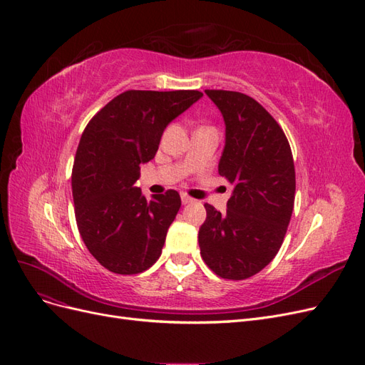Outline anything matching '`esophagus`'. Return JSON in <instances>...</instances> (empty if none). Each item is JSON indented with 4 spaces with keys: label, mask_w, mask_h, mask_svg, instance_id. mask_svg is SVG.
Listing matches in <instances>:
<instances>
[{
    "label": "esophagus",
    "mask_w": 365,
    "mask_h": 365,
    "mask_svg": "<svg viewBox=\"0 0 365 365\" xmlns=\"http://www.w3.org/2000/svg\"><path fill=\"white\" fill-rule=\"evenodd\" d=\"M181 202L185 205V204H190V202H193V200H192L190 196H187L185 193H182V195H181Z\"/></svg>",
    "instance_id": "obj_1"
}]
</instances>
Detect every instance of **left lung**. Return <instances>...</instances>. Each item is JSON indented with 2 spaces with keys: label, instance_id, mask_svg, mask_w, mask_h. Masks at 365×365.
<instances>
[{
  "label": "left lung",
  "instance_id": "left-lung-1",
  "mask_svg": "<svg viewBox=\"0 0 365 365\" xmlns=\"http://www.w3.org/2000/svg\"><path fill=\"white\" fill-rule=\"evenodd\" d=\"M205 94L224 117L217 170L235 189L225 213L204 205L197 242L219 277L244 280L267 267L283 244L295 197L292 152L277 121L252 97L222 90Z\"/></svg>",
  "mask_w": 365,
  "mask_h": 365
}]
</instances>
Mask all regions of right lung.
Masks as SVG:
<instances>
[{
    "mask_svg": "<svg viewBox=\"0 0 365 365\" xmlns=\"http://www.w3.org/2000/svg\"><path fill=\"white\" fill-rule=\"evenodd\" d=\"M200 91H125L86 125L73 168L77 228L94 259L115 274H138L161 256L181 207L176 190L146 200L134 187L140 164L158 150L164 129Z\"/></svg>",
    "mask_w": 365,
    "mask_h": 365,
    "instance_id": "obj_1",
    "label": "right lung"
}]
</instances>
